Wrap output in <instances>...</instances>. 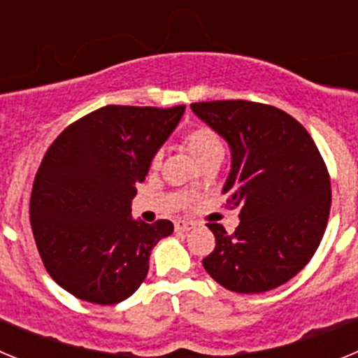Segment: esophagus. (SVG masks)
I'll use <instances>...</instances> for the list:
<instances>
[{"label":"esophagus","mask_w":358,"mask_h":358,"mask_svg":"<svg viewBox=\"0 0 358 358\" xmlns=\"http://www.w3.org/2000/svg\"><path fill=\"white\" fill-rule=\"evenodd\" d=\"M192 229V224L186 222V220H177L176 222V231L177 233H186V231Z\"/></svg>","instance_id":"1"}]
</instances>
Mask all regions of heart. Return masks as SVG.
<instances>
[{
    "label": "heart",
    "mask_w": 358,
    "mask_h": 358,
    "mask_svg": "<svg viewBox=\"0 0 358 358\" xmlns=\"http://www.w3.org/2000/svg\"><path fill=\"white\" fill-rule=\"evenodd\" d=\"M185 145L192 156L197 159L199 164L206 163L210 159H222L224 157V141L222 138L218 136V132L215 129L206 127H195L194 131H189L185 136ZM159 154L152 157V166H157L159 163Z\"/></svg>",
    "instance_id": "1"
}]
</instances>
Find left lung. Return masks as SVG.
Wrapping results in <instances>:
<instances>
[{"label":"left lung","instance_id":"8db88e82","mask_svg":"<svg viewBox=\"0 0 358 358\" xmlns=\"http://www.w3.org/2000/svg\"><path fill=\"white\" fill-rule=\"evenodd\" d=\"M231 148L224 185L240 211L235 233L210 222L213 252L202 265L217 283L260 294L296 276L317 251L331 206L330 176L314 140L285 110L248 100L192 103Z\"/></svg>","mask_w":358,"mask_h":358}]
</instances>
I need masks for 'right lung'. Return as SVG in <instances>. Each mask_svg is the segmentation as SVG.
Returning <instances> with one entry per match:
<instances>
[{"instance_id":"1","label":"right lung","mask_w":358,"mask_h":358,"mask_svg":"<svg viewBox=\"0 0 358 358\" xmlns=\"http://www.w3.org/2000/svg\"><path fill=\"white\" fill-rule=\"evenodd\" d=\"M185 106H106L66 127L34 179L30 224L50 276L82 301L116 305L143 283L170 220H134L131 202Z\"/></svg>"}]
</instances>
